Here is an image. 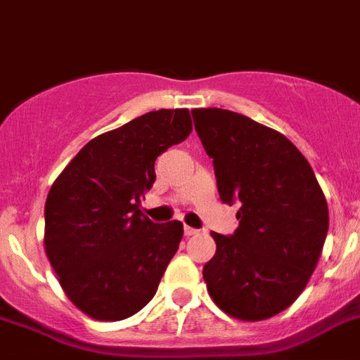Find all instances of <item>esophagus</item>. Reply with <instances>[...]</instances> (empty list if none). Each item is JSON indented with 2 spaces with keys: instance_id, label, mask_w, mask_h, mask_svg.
I'll return each mask as SVG.
<instances>
[{
  "instance_id": "obj_1",
  "label": "esophagus",
  "mask_w": 360,
  "mask_h": 360,
  "mask_svg": "<svg viewBox=\"0 0 360 360\" xmlns=\"http://www.w3.org/2000/svg\"><path fill=\"white\" fill-rule=\"evenodd\" d=\"M199 230H195V228H192V226H184V236H195V233H198Z\"/></svg>"
}]
</instances>
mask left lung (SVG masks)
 Returning <instances> with one entry per match:
<instances>
[{
	"label": "left lung",
	"mask_w": 360,
	"mask_h": 360,
	"mask_svg": "<svg viewBox=\"0 0 360 360\" xmlns=\"http://www.w3.org/2000/svg\"><path fill=\"white\" fill-rule=\"evenodd\" d=\"M214 159L221 201L239 205L230 237L212 232L202 268L212 301L239 321L286 310L310 281L328 233V205L310 162L281 132L223 108L192 110Z\"/></svg>",
	"instance_id": "obj_1"
}]
</instances>
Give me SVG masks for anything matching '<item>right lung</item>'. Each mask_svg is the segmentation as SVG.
<instances>
[{"label": "right lung", "instance_id": "1", "mask_svg": "<svg viewBox=\"0 0 360 360\" xmlns=\"http://www.w3.org/2000/svg\"><path fill=\"white\" fill-rule=\"evenodd\" d=\"M192 132L188 108L148 112L94 137L54 181L45 202V252L70 302L96 321L145 308L183 239V223L139 210L154 162Z\"/></svg>", "mask_w": 360, "mask_h": 360}]
</instances>
